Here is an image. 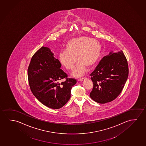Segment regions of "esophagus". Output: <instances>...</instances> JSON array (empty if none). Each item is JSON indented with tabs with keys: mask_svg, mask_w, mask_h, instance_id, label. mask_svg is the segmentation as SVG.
I'll return each instance as SVG.
<instances>
[{
	"mask_svg": "<svg viewBox=\"0 0 146 146\" xmlns=\"http://www.w3.org/2000/svg\"><path fill=\"white\" fill-rule=\"evenodd\" d=\"M86 78H80L79 79L80 81H83V80H86Z\"/></svg>",
	"mask_w": 146,
	"mask_h": 146,
	"instance_id": "34e87169",
	"label": "esophagus"
}]
</instances>
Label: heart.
Segmentation results:
<instances>
[{"label":"heart","mask_w":146,"mask_h":146,"mask_svg":"<svg viewBox=\"0 0 146 146\" xmlns=\"http://www.w3.org/2000/svg\"><path fill=\"white\" fill-rule=\"evenodd\" d=\"M101 46L98 41L88 36H78L70 39L66 42V50L60 52L58 59L67 70H72L76 60L73 75L80 76L86 71V67L94 66L101 54Z\"/></svg>","instance_id":"heart-1"}]
</instances>
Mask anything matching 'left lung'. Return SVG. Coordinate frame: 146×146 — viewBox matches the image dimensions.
<instances>
[{"instance_id":"obj_1","label":"left lung","mask_w":146,"mask_h":146,"mask_svg":"<svg viewBox=\"0 0 146 146\" xmlns=\"http://www.w3.org/2000/svg\"><path fill=\"white\" fill-rule=\"evenodd\" d=\"M128 76V64L123 51L111 52L90 74L93 82L90 98L100 104L113 101L121 94Z\"/></svg>"}]
</instances>
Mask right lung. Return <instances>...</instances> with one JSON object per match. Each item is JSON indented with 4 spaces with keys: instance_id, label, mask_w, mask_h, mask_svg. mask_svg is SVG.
<instances>
[{
    "instance_id": "right-lung-1",
    "label": "right lung",
    "mask_w": 146,
    "mask_h": 146,
    "mask_svg": "<svg viewBox=\"0 0 146 146\" xmlns=\"http://www.w3.org/2000/svg\"><path fill=\"white\" fill-rule=\"evenodd\" d=\"M61 66L49 48L42 46L33 54L27 70L31 92L40 102L51 109H60L68 103L72 86L76 83V79L68 78L60 68ZM62 79L65 80L60 83Z\"/></svg>"
}]
</instances>
